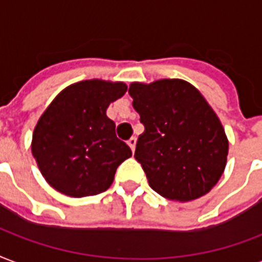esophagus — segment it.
I'll use <instances>...</instances> for the list:
<instances>
[{
  "instance_id": "obj_1",
  "label": "esophagus",
  "mask_w": 262,
  "mask_h": 262,
  "mask_svg": "<svg viewBox=\"0 0 262 262\" xmlns=\"http://www.w3.org/2000/svg\"><path fill=\"white\" fill-rule=\"evenodd\" d=\"M127 144H129V147L132 148V151H135V148H136V137L129 139V140H127Z\"/></svg>"
}]
</instances>
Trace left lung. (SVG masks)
<instances>
[{
    "label": "left lung",
    "instance_id": "left-lung-1",
    "mask_svg": "<svg viewBox=\"0 0 262 262\" xmlns=\"http://www.w3.org/2000/svg\"><path fill=\"white\" fill-rule=\"evenodd\" d=\"M129 94L144 125L135 158L151 189L175 201L207 194L224 173L229 143L201 93L185 80L162 79L132 83Z\"/></svg>",
    "mask_w": 262,
    "mask_h": 262
}]
</instances>
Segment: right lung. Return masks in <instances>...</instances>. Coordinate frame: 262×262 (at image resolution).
I'll return each mask as SVG.
<instances>
[{
    "instance_id": "1",
    "label": "right lung",
    "mask_w": 262,
    "mask_h": 262,
    "mask_svg": "<svg viewBox=\"0 0 262 262\" xmlns=\"http://www.w3.org/2000/svg\"><path fill=\"white\" fill-rule=\"evenodd\" d=\"M127 90L122 82L83 80L62 90L33 132L32 152L44 179L62 194L96 195L114 182L132 150L106 108Z\"/></svg>"
}]
</instances>
